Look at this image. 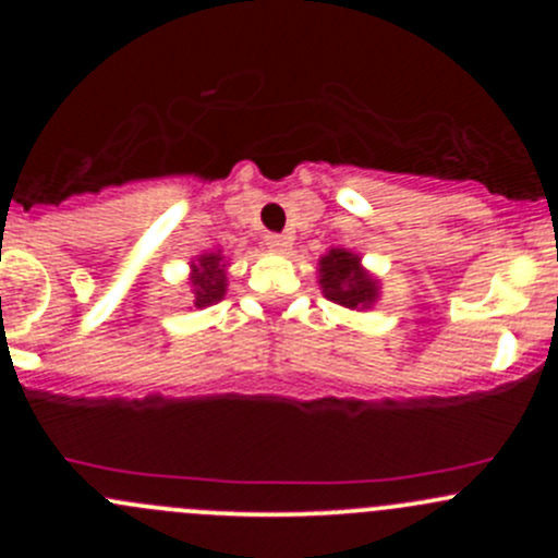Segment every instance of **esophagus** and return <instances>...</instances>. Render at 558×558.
I'll return each instance as SVG.
<instances>
[{"instance_id": "1", "label": "esophagus", "mask_w": 558, "mask_h": 558, "mask_svg": "<svg viewBox=\"0 0 558 558\" xmlns=\"http://www.w3.org/2000/svg\"><path fill=\"white\" fill-rule=\"evenodd\" d=\"M267 247L269 251H278V253L289 251L291 238H286V234H267Z\"/></svg>"}]
</instances>
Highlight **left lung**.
<instances>
[{
	"label": "left lung",
	"mask_w": 558,
	"mask_h": 558,
	"mask_svg": "<svg viewBox=\"0 0 558 558\" xmlns=\"http://www.w3.org/2000/svg\"><path fill=\"white\" fill-rule=\"evenodd\" d=\"M320 294L345 311H369L380 300V280L348 247H329L318 258Z\"/></svg>",
	"instance_id": "obj_1"
}]
</instances>
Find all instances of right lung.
Listing matches in <instances>:
<instances>
[{
	"label": "right lung",
	"instance_id": "1",
	"mask_svg": "<svg viewBox=\"0 0 558 558\" xmlns=\"http://www.w3.org/2000/svg\"><path fill=\"white\" fill-rule=\"evenodd\" d=\"M189 291H191V305L194 307H210L227 296L229 286V262L223 251H205L189 264Z\"/></svg>",
	"mask_w": 558,
	"mask_h": 558
}]
</instances>
